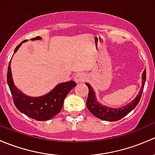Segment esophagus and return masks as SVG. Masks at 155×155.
<instances>
[{"mask_svg":"<svg viewBox=\"0 0 155 155\" xmlns=\"http://www.w3.org/2000/svg\"><path fill=\"white\" fill-rule=\"evenodd\" d=\"M74 79L77 83H83L87 80V75L82 72L78 73L74 75Z\"/></svg>","mask_w":155,"mask_h":155,"instance_id":"obj_1","label":"esophagus"}]
</instances>
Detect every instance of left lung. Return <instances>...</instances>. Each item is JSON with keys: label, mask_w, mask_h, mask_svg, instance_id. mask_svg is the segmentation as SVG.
Masks as SVG:
<instances>
[{"label": "left lung", "mask_w": 155, "mask_h": 155, "mask_svg": "<svg viewBox=\"0 0 155 155\" xmlns=\"http://www.w3.org/2000/svg\"><path fill=\"white\" fill-rule=\"evenodd\" d=\"M142 79H143V83H142V87L140 89V92L135 99L132 101L130 103L127 104L125 106H123L122 107L119 108H111L108 107L107 106H103L99 102L97 101L96 97H95V91L92 88L90 84L87 83L86 85L88 87L89 89V95L88 98L87 100V107L88 110L93 114L95 117L98 118V119H102V120L109 121V122H115V121L120 120L123 117H125L127 114H128L132 110L134 109L138 104L139 101H140V98H141L142 93L143 92V89H144L145 83H146V69L143 72V76H142Z\"/></svg>", "instance_id": "obj_1"}]
</instances>
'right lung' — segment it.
<instances>
[{
  "mask_svg": "<svg viewBox=\"0 0 155 155\" xmlns=\"http://www.w3.org/2000/svg\"><path fill=\"white\" fill-rule=\"evenodd\" d=\"M30 39L32 41L40 40L42 39V37L36 36ZM27 41L28 40H24L18 45L14 51V54L18 51L22 43ZM10 62L7 70V84L17 109L20 112L25 113L29 117L37 121L49 120L60 113L63 106L66 95L69 91L75 87L76 83L73 81L62 83L56 86L55 88L52 89L50 92L42 96H28L21 92L14 84L10 68Z\"/></svg>",
  "mask_w": 155,
  "mask_h": 155,
  "instance_id": "add662e5",
  "label": "right lung"
}]
</instances>
